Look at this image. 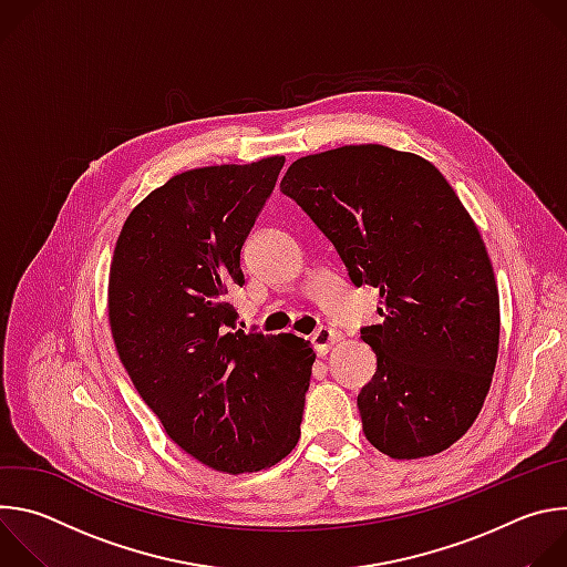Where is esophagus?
Here are the masks:
<instances>
[{
  "label": "esophagus",
  "mask_w": 567,
  "mask_h": 567,
  "mask_svg": "<svg viewBox=\"0 0 567 567\" xmlns=\"http://www.w3.org/2000/svg\"><path fill=\"white\" fill-rule=\"evenodd\" d=\"M339 339H341V334H339L337 330H332V328H320V330H316V332L311 334V346L316 348L318 354H326Z\"/></svg>",
  "instance_id": "esophagus-1"
}]
</instances>
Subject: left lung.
Segmentation results:
<instances>
[{
    "label": "left lung",
    "mask_w": 567,
    "mask_h": 567,
    "mask_svg": "<svg viewBox=\"0 0 567 567\" xmlns=\"http://www.w3.org/2000/svg\"><path fill=\"white\" fill-rule=\"evenodd\" d=\"M328 235L350 280L379 289L361 330L377 372L357 396L368 442L394 460L446 451L475 422L501 341L494 267L442 173L379 143L296 158L280 182Z\"/></svg>",
    "instance_id": "1"
}]
</instances>
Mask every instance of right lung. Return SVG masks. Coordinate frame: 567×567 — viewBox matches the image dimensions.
Returning a JSON list of instances; mask_svg holds the SVG:
<instances>
[{
	"label": "right lung",
	"mask_w": 567,
	"mask_h": 567,
	"mask_svg": "<svg viewBox=\"0 0 567 567\" xmlns=\"http://www.w3.org/2000/svg\"><path fill=\"white\" fill-rule=\"evenodd\" d=\"M285 156L186 171L125 219L110 267L116 352L136 392L188 455L254 473L300 437L313 350L293 334L235 330L241 245Z\"/></svg>",
	"instance_id": "right-lung-1"
}]
</instances>
